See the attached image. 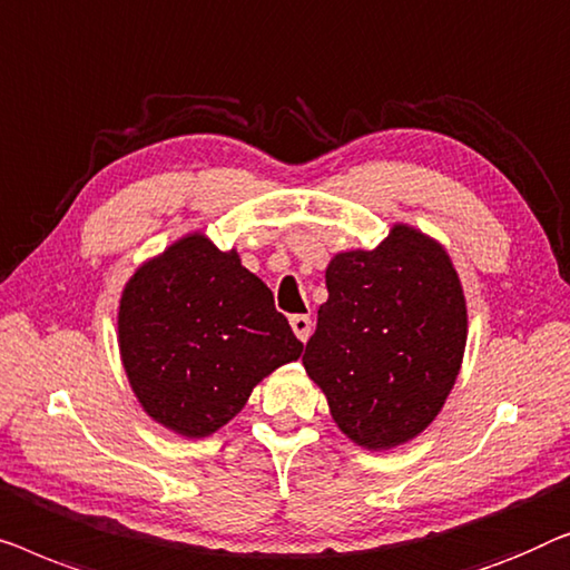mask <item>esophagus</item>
<instances>
[{"instance_id": "1", "label": "esophagus", "mask_w": 570, "mask_h": 570, "mask_svg": "<svg viewBox=\"0 0 570 570\" xmlns=\"http://www.w3.org/2000/svg\"><path fill=\"white\" fill-rule=\"evenodd\" d=\"M288 323H292V331H294L296 338H299L302 343H307L309 333H312V320L307 315H292Z\"/></svg>"}]
</instances>
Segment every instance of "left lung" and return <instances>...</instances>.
I'll list each match as a JSON object with an SVG mask.
<instances>
[{
    "mask_svg": "<svg viewBox=\"0 0 570 570\" xmlns=\"http://www.w3.org/2000/svg\"><path fill=\"white\" fill-rule=\"evenodd\" d=\"M302 364L333 421L366 449L419 436L460 374L468 307L444 247L395 224L374 250L338 253Z\"/></svg>",
    "mask_w": 570,
    "mask_h": 570,
    "instance_id": "1",
    "label": "left lung"
}]
</instances>
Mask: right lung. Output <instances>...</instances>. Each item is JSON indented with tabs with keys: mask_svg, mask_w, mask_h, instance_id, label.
I'll return each mask as SVG.
<instances>
[{
	"mask_svg": "<svg viewBox=\"0 0 570 570\" xmlns=\"http://www.w3.org/2000/svg\"><path fill=\"white\" fill-rule=\"evenodd\" d=\"M118 343L144 411L198 439L235 419L255 384L302 356L274 294L204 235H188L131 276Z\"/></svg>",
	"mask_w": 570,
	"mask_h": 570,
	"instance_id": "1",
	"label": "right lung"
}]
</instances>
